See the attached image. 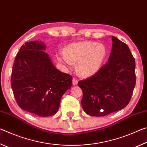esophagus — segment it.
I'll return each mask as SVG.
<instances>
[{
  "label": "esophagus",
  "instance_id": "obj_1",
  "mask_svg": "<svg viewBox=\"0 0 147 147\" xmlns=\"http://www.w3.org/2000/svg\"><path fill=\"white\" fill-rule=\"evenodd\" d=\"M78 80H77L76 78H73V84L74 86H76L77 85V84H78Z\"/></svg>",
  "mask_w": 147,
  "mask_h": 147
}]
</instances>
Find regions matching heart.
Returning <instances> with one entry per match:
<instances>
[{
	"label": "heart",
	"instance_id": "obj_1",
	"mask_svg": "<svg viewBox=\"0 0 147 147\" xmlns=\"http://www.w3.org/2000/svg\"><path fill=\"white\" fill-rule=\"evenodd\" d=\"M107 56V49L102 43L81 41L69 45L65 51L59 52V61L73 67L77 62L76 69L84 76L94 75L100 70Z\"/></svg>",
	"mask_w": 147,
	"mask_h": 147
}]
</instances>
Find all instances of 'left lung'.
<instances>
[{"label":"left lung","mask_w":147,"mask_h":147,"mask_svg":"<svg viewBox=\"0 0 147 147\" xmlns=\"http://www.w3.org/2000/svg\"><path fill=\"white\" fill-rule=\"evenodd\" d=\"M108 63L90 78L78 82L81 104L89 115L101 117L128 105L136 86V63L127 45L112 36Z\"/></svg>","instance_id":"1"}]
</instances>
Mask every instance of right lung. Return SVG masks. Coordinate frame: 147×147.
Instances as JSON below:
<instances>
[{"label":"right lung","instance_id":"right-lung-1","mask_svg":"<svg viewBox=\"0 0 147 147\" xmlns=\"http://www.w3.org/2000/svg\"><path fill=\"white\" fill-rule=\"evenodd\" d=\"M43 42H26L13 62L11 86L14 97L23 110L40 117L58 111L63 94L72 86L73 78L57 69Z\"/></svg>","mask_w":147,"mask_h":147}]
</instances>
